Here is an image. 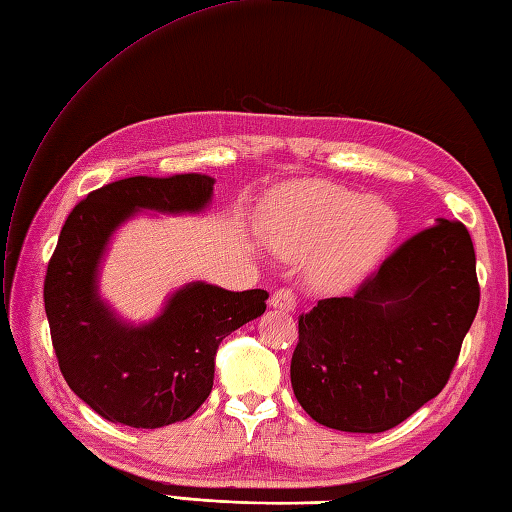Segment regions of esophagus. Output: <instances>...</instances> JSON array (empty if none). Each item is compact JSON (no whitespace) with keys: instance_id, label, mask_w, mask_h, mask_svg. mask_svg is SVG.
<instances>
[{"instance_id":"1","label":"esophagus","mask_w":512,"mask_h":512,"mask_svg":"<svg viewBox=\"0 0 512 512\" xmlns=\"http://www.w3.org/2000/svg\"><path fill=\"white\" fill-rule=\"evenodd\" d=\"M269 304L274 306V309H280V311H293L295 309V293L287 287L276 289L274 295H271Z\"/></svg>"}]
</instances>
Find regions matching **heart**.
I'll list each match as a JSON object with an SVG mask.
<instances>
[{"instance_id":"1","label":"heart","mask_w":512,"mask_h":512,"mask_svg":"<svg viewBox=\"0 0 512 512\" xmlns=\"http://www.w3.org/2000/svg\"><path fill=\"white\" fill-rule=\"evenodd\" d=\"M394 230V214L379 199H361L331 181H304L289 192L271 243L287 260L309 258L313 287L335 291L377 263Z\"/></svg>"}]
</instances>
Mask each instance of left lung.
I'll return each instance as SVG.
<instances>
[{"instance_id": "obj_1", "label": "left lung", "mask_w": 512, "mask_h": 512, "mask_svg": "<svg viewBox=\"0 0 512 512\" xmlns=\"http://www.w3.org/2000/svg\"><path fill=\"white\" fill-rule=\"evenodd\" d=\"M480 306L475 249L460 221L407 238L350 298L298 317L291 385L320 425L379 434L445 388Z\"/></svg>"}]
</instances>
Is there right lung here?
<instances>
[{"label": "right lung", "mask_w": 512, "mask_h": 512, "mask_svg": "<svg viewBox=\"0 0 512 512\" xmlns=\"http://www.w3.org/2000/svg\"><path fill=\"white\" fill-rule=\"evenodd\" d=\"M214 179L201 173L127 177L78 201L43 282L52 346L67 385L111 423L155 429L195 414L208 399L223 339L263 315V289L225 291L206 282L177 291L155 322L120 324L96 293L111 232L135 210L197 212Z\"/></svg>", "instance_id": "obj_1"}]
</instances>
